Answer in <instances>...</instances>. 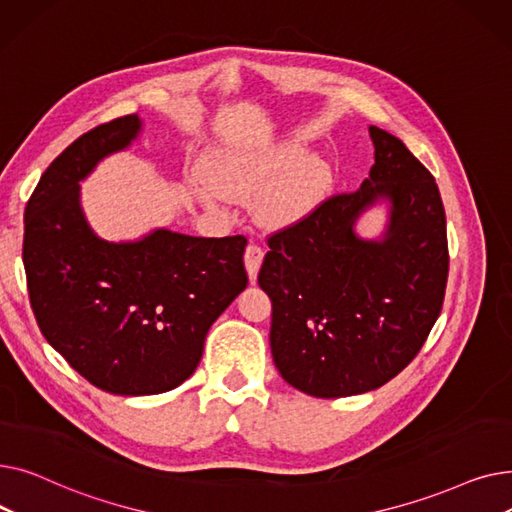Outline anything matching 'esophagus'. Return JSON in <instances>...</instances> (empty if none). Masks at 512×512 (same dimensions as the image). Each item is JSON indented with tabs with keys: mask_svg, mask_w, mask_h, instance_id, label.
<instances>
[{
	"mask_svg": "<svg viewBox=\"0 0 512 512\" xmlns=\"http://www.w3.org/2000/svg\"><path fill=\"white\" fill-rule=\"evenodd\" d=\"M261 261H263V249L259 245H253V242H251V245L245 251V267H247V274H249L251 284H255V280H257Z\"/></svg>",
	"mask_w": 512,
	"mask_h": 512,
	"instance_id": "obj_1",
	"label": "esophagus"
}]
</instances>
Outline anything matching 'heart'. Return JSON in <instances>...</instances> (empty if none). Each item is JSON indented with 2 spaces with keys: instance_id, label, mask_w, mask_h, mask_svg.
Masks as SVG:
<instances>
[{
  "instance_id": "1",
  "label": "heart",
  "mask_w": 512,
  "mask_h": 512,
  "mask_svg": "<svg viewBox=\"0 0 512 512\" xmlns=\"http://www.w3.org/2000/svg\"><path fill=\"white\" fill-rule=\"evenodd\" d=\"M334 186V170L309 157L297 143H228L213 149L203 166L188 176L193 197L209 211L222 213L232 199L255 191V215L263 226L286 228L307 220Z\"/></svg>"
}]
</instances>
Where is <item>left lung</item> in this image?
I'll return each mask as SVG.
<instances>
[{
  "mask_svg": "<svg viewBox=\"0 0 512 512\" xmlns=\"http://www.w3.org/2000/svg\"><path fill=\"white\" fill-rule=\"evenodd\" d=\"M375 164L355 193L267 238L259 286L272 299V357L305 394L340 398L390 382L421 351L448 280L446 213L438 184L394 134L369 126ZM391 203L378 241L358 215Z\"/></svg>",
  "mask_w": 512,
  "mask_h": 512,
  "instance_id": "8db88e82",
  "label": "left lung"
}]
</instances>
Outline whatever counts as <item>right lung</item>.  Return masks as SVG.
<instances>
[{"mask_svg": "<svg viewBox=\"0 0 512 512\" xmlns=\"http://www.w3.org/2000/svg\"><path fill=\"white\" fill-rule=\"evenodd\" d=\"M141 126L130 114L85 132L51 161L24 209L22 261L39 330L85 380L120 396L191 378L211 324L249 282L245 236L159 228L110 242L91 230L78 182Z\"/></svg>", "mask_w": 512, "mask_h": 512, "instance_id": "obj_1", "label": "right lung"}]
</instances>
